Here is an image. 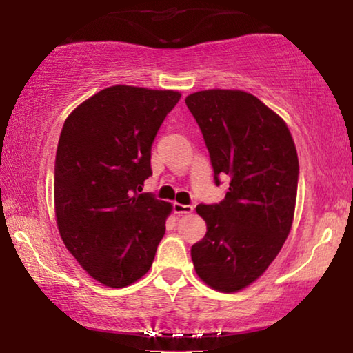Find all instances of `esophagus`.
<instances>
[{"label":"esophagus","instance_id":"34e87169","mask_svg":"<svg viewBox=\"0 0 353 353\" xmlns=\"http://www.w3.org/2000/svg\"><path fill=\"white\" fill-rule=\"evenodd\" d=\"M192 209H194V207L192 205H185V204H180V202H173V212H175V214H191L192 212Z\"/></svg>","mask_w":353,"mask_h":353}]
</instances>
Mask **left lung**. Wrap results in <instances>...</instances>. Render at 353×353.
<instances>
[{
	"mask_svg": "<svg viewBox=\"0 0 353 353\" xmlns=\"http://www.w3.org/2000/svg\"><path fill=\"white\" fill-rule=\"evenodd\" d=\"M185 103L204 137L215 185L230 178L223 201L196 207L207 233L192 244L191 259L202 281L236 292L268 268L291 231L297 151L283 119L252 94L207 90Z\"/></svg>",
	"mask_w": 353,
	"mask_h": 353,
	"instance_id": "8db88e82",
	"label": "left lung"
}]
</instances>
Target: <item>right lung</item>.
Returning a JSON list of instances; mask_svg holds the SVG:
<instances>
[{
    "label": "right lung",
    "mask_w": 353,
    "mask_h": 353,
    "mask_svg": "<svg viewBox=\"0 0 353 353\" xmlns=\"http://www.w3.org/2000/svg\"><path fill=\"white\" fill-rule=\"evenodd\" d=\"M176 91L117 85L80 104L62 127L54 163L61 238L81 267L110 288L148 273L172 205L143 192L151 146Z\"/></svg>",
    "instance_id": "obj_1"
}]
</instances>
